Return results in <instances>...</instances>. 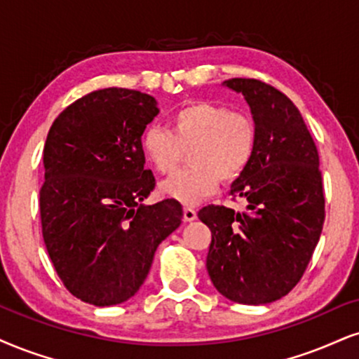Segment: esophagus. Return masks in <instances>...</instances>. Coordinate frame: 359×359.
<instances>
[{
  "instance_id": "obj_1",
  "label": "esophagus",
  "mask_w": 359,
  "mask_h": 359,
  "mask_svg": "<svg viewBox=\"0 0 359 359\" xmlns=\"http://www.w3.org/2000/svg\"><path fill=\"white\" fill-rule=\"evenodd\" d=\"M183 219L184 221H194V219H196V211H194L193 208L187 206L183 210Z\"/></svg>"
}]
</instances>
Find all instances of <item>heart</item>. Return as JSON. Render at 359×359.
Listing matches in <instances>:
<instances>
[{"label": "heart", "mask_w": 359, "mask_h": 359, "mask_svg": "<svg viewBox=\"0 0 359 359\" xmlns=\"http://www.w3.org/2000/svg\"><path fill=\"white\" fill-rule=\"evenodd\" d=\"M171 131L151 126L141 136V151L159 175L176 170L188 151L184 171L161 183L168 198L194 205L223 183L238 180L253 161L258 126L245 111L226 104L191 101L171 116Z\"/></svg>", "instance_id": "1"}]
</instances>
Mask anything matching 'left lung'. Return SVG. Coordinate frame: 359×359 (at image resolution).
I'll return each mask as SVG.
<instances>
[{
  "mask_svg": "<svg viewBox=\"0 0 359 359\" xmlns=\"http://www.w3.org/2000/svg\"><path fill=\"white\" fill-rule=\"evenodd\" d=\"M241 93L258 126L253 161L233 181L245 211L208 205L206 269L216 290L240 304H266L302 280L325 223L320 156L293 101L259 79L223 83Z\"/></svg>",
  "mask_w": 359,
  "mask_h": 359,
  "instance_id": "left-lung-1",
  "label": "left lung"
}]
</instances>
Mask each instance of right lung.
<instances>
[{"mask_svg": "<svg viewBox=\"0 0 359 359\" xmlns=\"http://www.w3.org/2000/svg\"><path fill=\"white\" fill-rule=\"evenodd\" d=\"M158 113L146 93L104 88L63 109L44 143V245L66 290L95 306L135 296L183 218L176 200L143 205L154 176L141 136Z\"/></svg>", "mask_w": 359, "mask_h": 359, "instance_id": "obj_1", "label": "right lung"}]
</instances>
